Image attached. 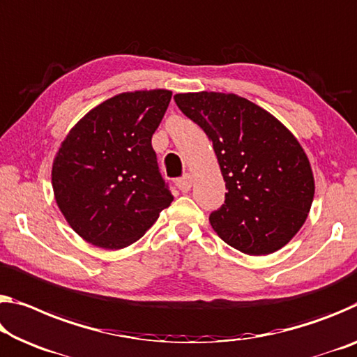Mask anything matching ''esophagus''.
<instances>
[{"mask_svg": "<svg viewBox=\"0 0 357 357\" xmlns=\"http://www.w3.org/2000/svg\"><path fill=\"white\" fill-rule=\"evenodd\" d=\"M176 188L181 192H189L192 188V174H184L183 178L176 179Z\"/></svg>", "mask_w": 357, "mask_h": 357, "instance_id": "1", "label": "esophagus"}]
</instances>
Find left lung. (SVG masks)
<instances>
[{"instance_id":"1","label":"left lung","mask_w":357,"mask_h":357,"mask_svg":"<svg viewBox=\"0 0 357 357\" xmlns=\"http://www.w3.org/2000/svg\"><path fill=\"white\" fill-rule=\"evenodd\" d=\"M174 101L213 141L225 181L224 205L209 222L250 256L281 250L305 222L314 179L308 157L278 119L234 93H178Z\"/></svg>"}]
</instances>
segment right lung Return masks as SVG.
<instances>
[{"label":"right lung","mask_w":357,"mask_h":357,"mask_svg":"<svg viewBox=\"0 0 357 357\" xmlns=\"http://www.w3.org/2000/svg\"><path fill=\"white\" fill-rule=\"evenodd\" d=\"M169 90L119 93L66 135L52 165L56 205L84 240L121 250L151 229L173 195L152 149Z\"/></svg>","instance_id":"right-lung-1"}]
</instances>
